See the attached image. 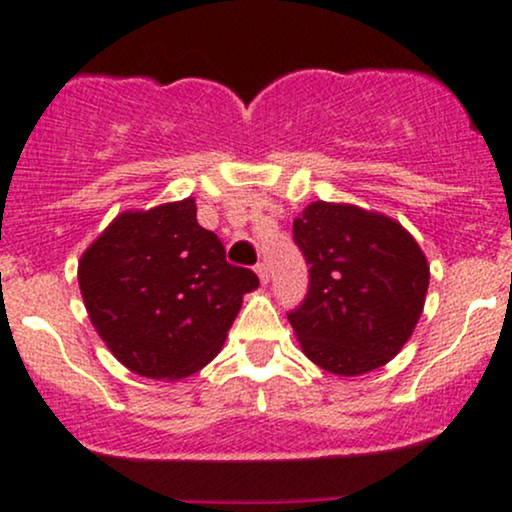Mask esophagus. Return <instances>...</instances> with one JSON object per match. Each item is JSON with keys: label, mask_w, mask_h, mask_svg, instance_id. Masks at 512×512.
<instances>
[{"label": "esophagus", "mask_w": 512, "mask_h": 512, "mask_svg": "<svg viewBox=\"0 0 512 512\" xmlns=\"http://www.w3.org/2000/svg\"><path fill=\"white\" fill-rule=\"evenodd\" d=\"M255 274L260 276V281H262V284H267V281H269V269H267V264H264V262L255 264Z\"/></svg>", "instance_id": "34e87169"}]
</instances>
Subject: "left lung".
<instances>
[{
    "instance_id": "1",
    "label": "left lung",
    "mask_w": 512,
    "mask_h": 512,
    "mask_svg": "<svg viewBox=\"0 0 512 512\" xmlns=\"http://www.w3.org/2000/svg\"><path fill=\"white\" fill-rule=\"evenodd\" d=\"M293 238L310 264V289L289 313L301 351L327 373L354 378L385 366L424 313L431 269L414 236L380 211L308 204Z\"/></svg>"
}]
</instances>
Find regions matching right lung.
Masks as SVG:
<instances>
[{
    "mask_svg": "<svg viewBox=\"0 0 512 512\" xmlns=\"http://www.w3.org/2000/svg\"><path fill=\"white\" fill-rule=\"evenodd\" d=\"M86 313L122 366L180 380L221 351L255 272L226 262L216 233L197 223L192 197L127 209L79 260Z\"/></svg>",
    "mask_w": 512,
    "mask_h": 512,
    "instance_id": "add662e5",
    "label": "right lung"
}]
</instances>
